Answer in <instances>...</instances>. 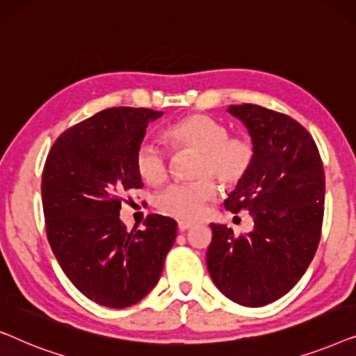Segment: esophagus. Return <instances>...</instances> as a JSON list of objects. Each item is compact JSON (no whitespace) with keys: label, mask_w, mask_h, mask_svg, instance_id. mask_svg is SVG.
Returning <instances> with one entry per match:
<instances>
[{"label":"esophagus","mask_w":356,"mask_h":356,"mask_svg":"<svg viewBox=\"0 0 356 356\" xmlns=\"http://www.w3.org/2000/svg\"><path fill=\"white\" fill-rule=\"evenodd\" d=\"M178 228L181 232H186V230H189V228H193V223L186 222V220H181V222H178Z\"/></svg>","instance_id":"esophagus-1"}]
</instances>
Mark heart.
Returning a JSON list of instances; mask_svg holds the SVG:
<instances>
[{
  "mask_svg": "<svg viewBox=\"0 0 356 356\" xmlns=\"http://www.w3.org/2000/svg\"><path fill=\"white\" fill-rule=\"evenodd\" d=\"M165 138L175 147H186L199 154L194 170L197 181L173 184L160 194L157 207L167 216L196 220L204 206L216 194V186L206 177H213L223 186H235L254 163V144L248 138H230L227 126L207 115H189L165 129ZM134 165L145 183H165L168 177L167 155L159 145L144 140L138 145Z\"/></svg>",
  "mask_w": 356,
  "mask_h": 356,
  "instance_id": "1",
  "label": "heart"
}]
</instances>
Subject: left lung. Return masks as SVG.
Here are the masks:
<instances>
[{"label":"left lung","instance_id":"left-lung-1","mask_svg":"<svg viewBox=\"0 0 356 356\" xmlns=\"http://www.w3.org/2000/svg\"><path fill=\"white\" fill-rule=\"evenodd\" d=\"M254 144V163L225 199L246 209L254 227L235 236L211 223L207 269L213 284L238 305L257 308L293 289L318 250L324 216V168L308 131L264 106L230 105Z\"/></svg>","mask_w":356,"mask_h":356}]
</instances>
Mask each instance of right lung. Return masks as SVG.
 Here are the masks:
<instances>
[{
	"label": "right lung",
	"mask_w": 356,
	"mask_h": 356,
	"mask_svg": "<svg viewBox=\"0 0 356 356\" xmlns=\"http://www.w3.org/2000/svg\"><path fill=\"white\" fill-rule=\"evenodd\" d=\"M163 111L118 106L63 133L42 177L47 235L77 290L106 308H128L157 285L177 238L173 218L150 213L126 230L120 194L143 186L134 155Z\"/></svg>",
	"instance_id": "1"
}]
</instances>
